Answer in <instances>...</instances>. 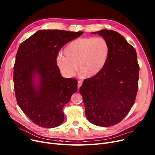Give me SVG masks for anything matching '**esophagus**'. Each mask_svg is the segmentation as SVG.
<instances>
[{"label":"esophagus","instance_id":"1","mask_svg":"<svg viewBox=\"0 0 155 155\" xmlns=\"http://www.w3.org/2000/svg\"><path fill=\"white\" fill-rule=\"evenodd\" d=\"M82 80H79L78 82V88H79L80 87H81V85H82Z\"/></svg>","mask_w":155,"mask_h":155}]
</instances>
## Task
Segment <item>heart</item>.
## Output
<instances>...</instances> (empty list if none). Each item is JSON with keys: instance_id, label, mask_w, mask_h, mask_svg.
Here are the masks:
<instances>
[{"instance_id": "obj_1", "label": "heart", "mask_w": 155, "mask_h": 155, "mask_svg": "<svg viewBox=\"0 0 155 155\" xmlns=\"http://www.w3.org/2000/svg\"><path fill=\"white\" fill-rule=\"evenodd\" d=\"M109 54V45L104 38H80L67 46L64 50L65 56L60 54L56 63L61 72L68 77L75 75L78 67L80 74L91 78L103 69Z\"/></svg>"}]
</instances>
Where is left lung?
I'll use <instances>...</instances> for the list:
<instances>
[{
  "label": "left lung",
  "mask_w": 155,
  "mask_h": 155,
  "mask_svg": "<svg viewBox=\"0 0 155 155\" xmlns=\"http://www.w3.org/2000/svg\"><path fill=\"white\" fill-rule=\"evenodd\" d=\"M94 33L107 40L109 56L103 69L85 79L79 91L88 121L109 127L119 123L134 104L140 66L134 48L119 32L103 29Z\"/></svg>",
  "instance_id": "1"
}]
</instances>
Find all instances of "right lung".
Segmentation results:
<instances>
[{
	"label": "right lung",
	"instance_id": "1",
	"mask_svg": "<svg viewBox=\"0 0 155 155\" xmlns=\"http://www.w3.org/2000/svg\"><path fill=\"white\" fill-rule=\"evenodd\" d=\"M84 33L39 30L20 45L14 65V88L18 104L32 122L51 128L64 120L63 109L77 91L78 81L60 74L56 57L61 48ZM35 74L40 83L33 82Z\"/></svg>",
	"mask_w": 155,
	"mask_h": 155
}]
</instances>
